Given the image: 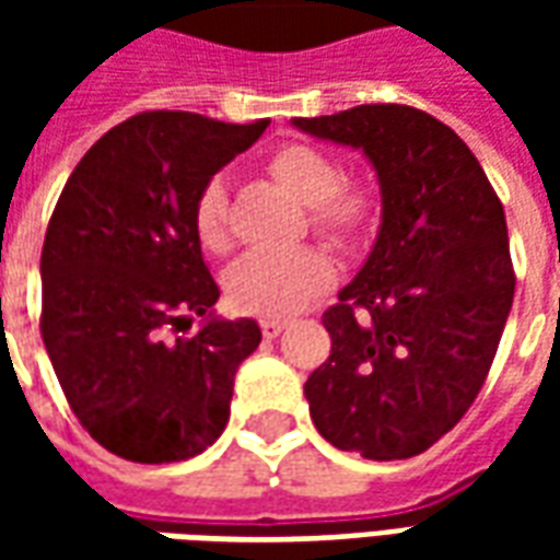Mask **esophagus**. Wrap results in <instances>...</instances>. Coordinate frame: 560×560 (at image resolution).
I'll return each mask as SVG.
<instances>
[{"instance_id": "34e87169", "label": "esophagus", "mask_w": 560, "mask_h": 560, "mask_svg": "<svg viewBox=\"0 0 560 560\" xmlns=\"http://www.w3.org/2000/svg\"><path fill=\"white\" fill-rule=\"evenodd\" d=\"M288 324H291L288 317H264V320H260V329H264V336H267V339H276Z\"/></svg>"}]
</instances>
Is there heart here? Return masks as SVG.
<instances>
[{"label":"heart","mask_w":560,"mask_h":560,"mask_svg":"<svg viewBox=\"0 0 560 560\" xmlns=\"http://www.w3.org/2000/svg\"><path fill=\"white\" fill-rule=\"evenodd\" d=\"M267 171L279 179L296 200L308 207V224L327 243L339 248L363 243L377 221V197L360 179L341 176L339 161L324 149L308 143H284L272 149ZM191 231L197 245L209 255H228L231 236V207L228 188L219 176H212L195 197ZM332 260L320 248H296V252H252L240 257L228 276L224 291L245 315H288L305 305L312 296L332 284Z\"/></svg>","instance_id":"b5f03b06"}]
</instances>
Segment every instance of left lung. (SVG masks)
Returning <instances> with one entry per match:
<instances>
[{
    "mask_svg": "<svg viewBox=\"0 0 560 560\" xmlns=\"http://www.w3.org/2000/svg\"><path fill=\"white\" fill-rule=\"evenodd\" d=\"M293 122L363 149L384 200L372 255L324 312L332 348L305 381L312 420L348 453L420 456L474 405L513 305L501 197L468 143L408 104Z\"/></svg>",
    "mask_w": 560,
    "mask_h": 560,
    "instance_id": "left-lung-1",
    "label": "left lung"
}]
</instances>
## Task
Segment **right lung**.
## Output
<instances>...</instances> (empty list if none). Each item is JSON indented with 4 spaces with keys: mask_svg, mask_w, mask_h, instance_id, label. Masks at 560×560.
Returning <instances> with one entry per match:
<instances>
[{
    "mask_svg": "<svg viewBox=\"0 0 560 560\" xmlns=\"http://www.w3.org/2000/svg\"><path fill=\"white\" fill-rule=\"evenodd\" d=\"M267 126L147 110L110 128L56 200L42 248L44 348L80 425L128 462H183L228 425L236 365L260 329L209 317L188 332L219 300L191 209Z\"/></svg>",
    "mask_w": 560,
    "mask_h": 560,
    "instance_id": "right-lung-1",
    "label": "right lung"
}]
</instances>
